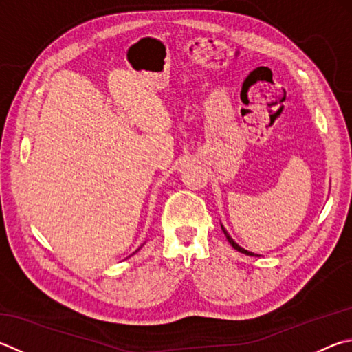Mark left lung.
Wrapping results in <instances>:
<instances>
[{
  "label": "left lung",
  "mask_w": 352,
  "mask_h": 352,
  "mask_svg": "<svg viewBox=\"0 0 352 352\" xmlns=\"http://www.w3.org/2000/svg\"><path fill=\"white\" fill-rule=\"evenodd\" d=\"M221 229H223V232H225V235H226V239H228V241H229V243H231V246H232L234 249H237V251H239V252H241V254H246V255H255V257H260V255H258V254H254V252H251V251H246V249H245V248H241V246H239V245H237V243H235V241L232 240V237H231V235H229V234H228V231H226V229H225V228H223V225H221Z\"/></svg>",
  "instance_id": "obj_1"
}]
</instances>
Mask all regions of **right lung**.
Instances as JSON below:
<instances>
[{"label":"right lung","mask_w":352,"mask_h":352,"mask_svg":"<svg viewBox=\"0 0 352 352\" xmlns=\"http://www.w3.org/2000/svg\"><path fill=\"white\" fill-rule=\"evenodd\" d=\"M137 251H140V248H138V249H137ZM137 251H135V252H137Z\"/></svg>","instance_id":"right-lung-1"}]
</instances>
